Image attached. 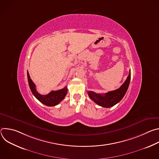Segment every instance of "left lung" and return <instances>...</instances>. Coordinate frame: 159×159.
<instances>
[{"label": "left lung", "instance_id": "1", "mask_svg": "<svg viewBox=\"0 0 159 159\" xmlns=\"http://www.w3.org/2000/svg\"><path fill=\"white\" fill-rule=\"evenodd\" d=\"M131 79V71L127 77L126 80L121 85V86L115 90L109 91L104 94H97L93 91H88V95L90 99H92L99 106L104 107H111L118 103L125 95Z\"/></svg>", "mask_w": 159, "mask_h": 159}]
</instances>
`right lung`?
Segmentation results:
<instances>
[{
    "mask_svg": "<svg viewBox=\"0 0 159 159\" xmlns=\"http://www.w3.org/2000/svg\"><path fill=\"white\" fill-rule=\"evenodd\" d=\"M28 84L30 88L34 97L43 104L47 106H55L58 104L65 97L67 93V87L58 90H52L47 95H41L39 94L36 89V85L31 79L28 71L27 72Z\"/></svg>",
    "mask_w": 159,
    "mask_h": 159,
    "instance_id": "add662e5",
    "label": "right lung"
}]
</instances>
